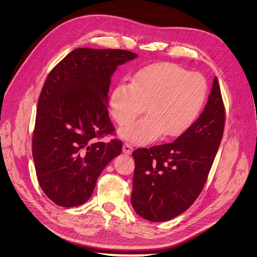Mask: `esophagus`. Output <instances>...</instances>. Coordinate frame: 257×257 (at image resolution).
<instances>
[{
    "mask_svg": "<svg viewBox=\"0 0 257 257\" xmlns=\"http://www.w3.org/2000/svg\"><path fill=\"white\" fill-rule=\"evenodd\" d=\"M123 153L125 155H130L132 153V145L129 144V143H124L123 145Z\"/></svg>",
    "mask_w": 257,
    "mask_h": 257,
    "instance_id": "obj_1",
    "label": "esophagus"
}]
</instances>
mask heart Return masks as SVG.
Returning <instances> with one entry per match:
<instances>
[{"label":"heart","instance_id":"b5f03b06","mask_svg":"<svg viewBox=\"0 0 257 257\" xmlns=\"http://www.w3.org/2000/svg\"><path fill=\"white\" fill-rule=\"evenodd\" d=\"M207 94L206 79L174 63H155L139 69L131 83L117 84L109 95L115 121L127 125L144 111V118L120 130L122 138L137 144L177 137L194 123Z\"/></svg>","mask_w":257,"mask_h":257}]
</instances>
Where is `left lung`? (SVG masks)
Wrapping results in <instances>:
<instances>
[{"label": "left lung", "mask_w": 257, "mask_h": 257, "mask_svg": "<svg viewBox=\"0 0 257 257\" xmlns=\"http://www.w3.org/2000/svg\"><path fill=\"white\" fill-rule=\"evenodd\" d=\"M225 107L214 77L199 118L175 141L138 149L131 204L151 222H166L188 209L202 191L221 144Z\"/></svg>", "instance_id": "obj_1"}]
</instances>
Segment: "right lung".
<instances>
[{
  "label": "right lung",
  "mask_w": 257,
  "mask_h": 257,
  "mask_svg": "<svg viewBox=\"0 0 257 257\" xmlns=\"http://www.w3.org/2000/svg\"><path fill=\"white\" fill-rule=\"evenodd\" d=\"M137 54L79 48L51 72L42 89L32 137L36 176L46 195L64 207L91 196L106 165L122 152V141H95L113 134L107 92L117 67Z\"/></svg>",
  "instance_id": "obj_1"
}]
</instances>
